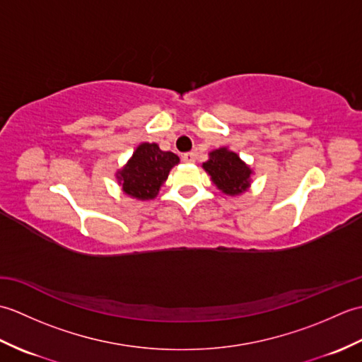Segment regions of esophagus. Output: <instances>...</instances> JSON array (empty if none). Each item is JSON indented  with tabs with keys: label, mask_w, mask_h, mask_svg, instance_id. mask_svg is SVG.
Segmentation results:
<instances>
[{
	"label": "esophagus",
	"mask_w": 362,
	"mask_h": 362,
	"mask_svg": "<svg viewBox=\"0 0 362 362\" xmlns=\"http://www.w3.org/2000/svg\"><path fill=\"white\" fill-rule=\"evenodd\" d=\"M182 160L185 161V163H194V161H196V153H194V152H187V153H183V156H182Z\"/></svg>",
	"instance_id": "34e87169"
}]
</instances>
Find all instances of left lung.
I'll return each mask as SVG.
<instances>
[{"mask_svg":"<svg viewBox=\"0 0 362 362\" xmlns=\"http://www.w3.org/2000/svg\"><path fill=\"white\" fill-rule=\"evenodd\" d=\"M202 168L210 175L213 185L226 196H241L252 185L253 169L226 146L211 151Z\"/></svg>","mask_w":362,"mask_h":362,"instance_id":"1","label":"left lung"}]
</instances>
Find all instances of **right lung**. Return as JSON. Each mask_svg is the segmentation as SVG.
<instances>
[{
  "label": "right lung",
  "mask_w": 362,
  "mask_h": 362,
  "mask_svg": "<svg viewBox=\"0 0 362 362\" xmlns=\"http://www.w3.org/2000/svg\"><path fill=\"white\" fill-rule=\"evenodd\" d=\"M179 161L180 158L174 152L161 151L157 143H141L115 175L122 194L141 202L152 201L163 187L169 171Z\"/></svg>",
  "instance_id": "right-lung-1"
}]
</instances>
